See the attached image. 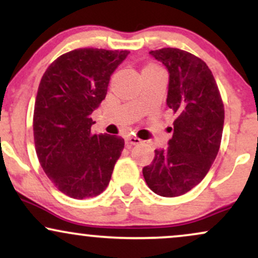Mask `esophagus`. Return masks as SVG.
Wrapping results in <instances>:
<instances>
[{
  "mask_svg": "<svg viewBox=\"0 0 258 258\" xmlns=\"http://www.w3.org/2000/svg\"><path fill=\"white\" fill-rule=\"evenodd\" d=\"M125 142L127 147H132V146H137V144L141 143L142 141L139 138L135 137V136H128V137L125 139Z\"/></svg>",
  "mask_w": 258,
  "mask_h": 258,
  "instance_id": "1",
  "label": "esophagus"
}]
</instances>
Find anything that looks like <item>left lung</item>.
<instances>
[{
  "mask_svg": "<svg viewBox=\"0 0 258 258\" xmlns=\"http://www.w3.org/2000/svg\"><path fill=\"white\" fill-rule=\"evenodd\" d=\"M149 54L168 72L166 104L177 114L172 138L155 149L152 164L143 167L148 186L155 194L174 198L199 184L220 150L224 108L211 70L200 58L178 48Z\"/></svg>",
  "mask_w": 258,
  "mask_h": 258,
  "instance_id": "obj_1",
  "label": "left lung"
}]
</instances>
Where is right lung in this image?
Segmentation results:
<instances>
[{
    "label": "right lung",
    "mask_w": 258,
    "mask_h": 258,
    "mask_svg": "<svg viewBox=\"0 0 258 258\" xmlns=\"http://www.w3.org/2000/svg\"><path fill=\"white\" fill-rule=\"evenodd\" d=\"M128 53L74 49L55 59L41 79L34 110L37 158L53 184L74 199L105 190L125 146L119 136L92 133L91 114Z\"/></svg>",
    "instance_id": "add662e5"
}]
</instances>
